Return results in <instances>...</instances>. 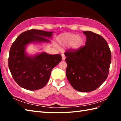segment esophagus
I'll return each instance as SVG.
<instances>
[{"label": "esophagus", "mask_w": 121, "mask_h": 121, "mask_svg": "<svg viewBox=\"0 0 121 121\" xmlns=\"http://www.w3.org/2000/svg\"><path fill=\"white\" fill-rule=\"evenodd\" d=\"M62 60H65V55H64V54H62Z\"/></svg>", "instance_id": "obj_1"}]
</instances>
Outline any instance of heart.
<instances>
[{"label":"heart","mask_w":121,"mask_h":121,"mask_svg":"<svg viewBox=\"0 0 121 121\" xmlns=\"http://www.w3.org/2000/svg\"><path fill=\"white\" fill-rule=\"evenodd\" d=\"M84 39L81 36L78 35L65 33L63 34L59 38V43L63 46L71 45L73 49H78L83 45Z\"/></svg>","instance_id":"obj_1"}]
</instances>
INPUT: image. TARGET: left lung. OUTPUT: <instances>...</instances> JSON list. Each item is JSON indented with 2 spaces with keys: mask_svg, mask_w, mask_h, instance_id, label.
Segmentation results:
<instances>
[{
  "mask_svg": "<svg viewBox=\"0 0 121 121\" xmlns=\"http://www.w3.org/2000/svg\"><path fill=\"white\" fill-rule=\"evenodd\" d=\"M86 36L84 46L68 49L65 53L67 63L66 76L76 91L89 92L98 88L108 76L111 53L106 40L91 31Z\"/></svg>",
  "mask_w": 121,
  "mask_h": 121,
  "instance_id": "1",
  "label": "left lung"
}]
</instances>
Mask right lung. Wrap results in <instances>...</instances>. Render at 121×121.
I'll return each instance as SVG.
<instances>
[{
  "instance_id": "obj_1",
  "label": "right lung",
  "mask_w": 121,
  "mask_h": 121,
  "mask_svg": "<svg viewBox=\"0 0 121 121\" xmlns=\"http://www.w3.org/2000/svg\"><path fill=\"white\" fill-rule=\"evenodd\" d=\"M52 32L32 29L21 33L10 48L9 68L19 85L30 91L42 88L49 81L51 72L61 61L60 54L49 55L43 52L34 56L25 53L27 45L32 43L50 42Z\"/></svg>"
}]
</instances>
